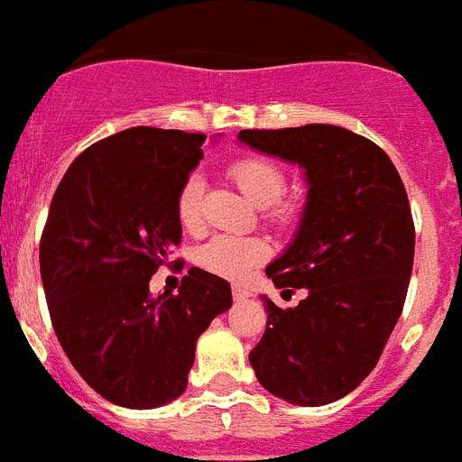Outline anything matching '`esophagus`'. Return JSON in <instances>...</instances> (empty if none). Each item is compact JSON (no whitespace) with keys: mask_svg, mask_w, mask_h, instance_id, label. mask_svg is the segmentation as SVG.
Segmentation results:
<instances>
[{"mask_svg":"<svg viewBox=\"0 0 462 462\" xmlns=\"http://www.w3.org/2000/svg\"><path fill=\"white\" fill-rule=\"evenodd\" d=\"M234 298L236 300H247V298H250V291L243 287H234Z\"/></svg>","mask_w":462,"mask_h":462,"instance_id":"34e87169","label":"esophagus"}]
</instances>
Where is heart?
Segmentation results:
<instances>
[{"label": "heart", "mask_w": 462, "mask_h": 462, "mask_svg": "<svg viewBox=\"0 0 462 462\" xmlns=\"http://www.w3.org/2000/svg\"><path fill=\"white\" fill-rule=\"evenodd\" d=\"M228 178L236 182L243 196L252 206L263 208V215L277 228L296 226L303 206L293 196L284 194V171L273 159L261 157V154H247V157L236 159L228 166ZM178 219L187 231H199L203 226V180L201 175H189L182 182L175 201ZM268 256V245L261 238H243V236H217L208 240L196 250L199 266L215 275L228 277V280H240L256 263Z\"/></svg>", "instance_id": "b5f03b06"}]
</instances>
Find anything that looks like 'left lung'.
<instances>
[{
	"instance_id": "obj_1",
	"label": "left lung",
	"mask_w": 462,
	"mask_h": 462,
	"mask_svg": "<svg viewBox=\"0 0 462 462\" xmlns=\"http://www.w3.org/2000/svg\"><path fill=\"white\" fill-rule=\"evenodd\" d=\"M238 141L298 164L308 201L293 243L266 268L296 308L263 296L266 333L250 352L256 379L291 405L319 407L373 373L395 328L414 263V219L389 154L333 125L243 129Z\"/></svg>"
}]
</instances>
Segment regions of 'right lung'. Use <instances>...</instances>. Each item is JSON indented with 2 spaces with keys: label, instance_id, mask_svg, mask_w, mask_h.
Wrapping results in <instances>:
<instances>
[{
  "label": "right lung",
  "instance_id": "1",
  "mask_svg": "<svg viewBox=\"0 0 462 462\" xmlns=\"http://www.w3.org/2000/svg\"><path fill=\"white\" fill-rule=\"evenodd\" d=\"M203 141L132 126L80 152L52 196L39 250L52 328L113 405L152 410L185 393L196 340L231 308L228 282L201 268H189L178 293H150L182 238L175 201Z\"/></svg>",
  "mask_w": 462,
  "mask_h": 462
}]
</instances>
